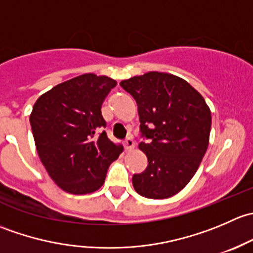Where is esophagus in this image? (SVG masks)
<instances>
[{
    "label": "esophagus",
    "instance_id": "esophagus-1",
    "mask_svg": "<svg viewBox=\"0 0 253 253\" xmlns=\"http://www.w3.org/2000/svg\"><path fill=\"white\" fill-rule=\"evenodd\" d=\"M134 145H136V143H134V141L132 138H127L126 141H125V149H126L127 152L133 149Z\"/></svg>",
    "mask_w": 253,
    "mask_h": 253
}]
</instances>
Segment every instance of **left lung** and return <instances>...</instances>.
I'll return each mask as SVG.
<instances>
[{
	"label": "left lung",
	"mask_w": 253,
	"mask_h": 253,
	"mask_svg": "<svg viewBox=\"0 0 253 253\" xmlns=\"http://www.w3.org/2000/svg\"><path fill=\"white\" fill-rule=\"evenodd\" d=\"M120 85L138 106L139 143L148 167L132 183L145 198L164 200L180 192L197 171L209 143L211 109L185 79L164 72H148L125 79Z\"/></svg>",
	"instance_id": "8db88e82"
}]
</instances>
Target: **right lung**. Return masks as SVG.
<instances>
[{
    "label": "right lung",
    "mask_w": 253,
    "mask_h": 253,
    "mask_svg": "<svg viewBox=\"0 0 253 253\" xmlns=\"http://www.w3.org/2000/svg\"><path fill=\"white\" fill-rule=\"evenodd\" d=\"M116 81L85 73L39 96L30 114L35 147L56 185L73 195L99 190L121 145L99 128L106 126L101 105Z\"/></svg>",
    "instance_id": "add662e5"
}]
</instances>
